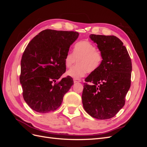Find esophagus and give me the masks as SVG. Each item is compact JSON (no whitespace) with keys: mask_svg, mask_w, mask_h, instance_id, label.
Masks as SVG:
<instances>
[{"mask_svg":"<svg viewBox=\"0 0 147 147\" xmlns=\"http://www.w3.org/2000/svg\"><path fill=\"white\" fill-rule=\"evenodd\" d=\"M82 82V81H81L80 79H74V82L75 83H78V82Z\"/></svg>","mask_w":147,"mask_h":147,"instance_id":"34e87169","label":"esophagus"}]
</instances>
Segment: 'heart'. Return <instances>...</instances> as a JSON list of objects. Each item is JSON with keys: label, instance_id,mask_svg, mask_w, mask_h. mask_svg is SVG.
Instances as JSON below:
<instances>
[{"label": "heart", "instance_id": "heart-1", "mask_svg": "<svg viewBox=\"0 0 147 147\" xmlns=\"http://www.w3.org/2000/svg\"><path fill=\"white\" fill-rule=\"evenodd\" d=\"M76 60L77 64L70 69L66 74L74 79H79L88 72H94L103 61L102 53L96 46L87 40L79 41L75 44L73 53L68 52L64 58L66 67L69 68Z\"/></svg>", "mask_w": 147, "mask_h": 147}]
</instances>
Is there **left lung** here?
<instances>
[{
	"mask_svg": "<svg viewBox=\"0 0 147 147\" xmlns=\"http://www.w3.org/2000/svg\"><path fill=\"white\" fill-rule=\"evenodd\" d=\"M90 37L97 45L103 61L85 79L83 105L92 117L110 119L125 104L131 86V59L123 43L116 36L91 34ZM88 82L93 84L90 86Z\"/></svg>",
	"mask_w": 147,
	"mask_h": 147,
	"instance_id": "1",
	"label": "left lung"
}]
</instances>
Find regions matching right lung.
<instances>
[{
    "label": "right lung",
    "mask_w": 147,
    "mask_h": 147,
    "mask_svg": "<svg viewBox=\"0 0 147 147\" xmlns=\"http://www.w3.org/2000/svg\"><path fill=\"white\" fill-rule=\"evenodd\" d=\"M78 35L74 31L46 29L26 47L21 61L20 81L25 102L35 112L45 113L58 109L73 85L69 76L56 81L65 72V56Z\"/></svg>",
    "instance_id": "right-lung-1"
}]
</instances>
